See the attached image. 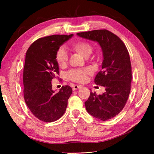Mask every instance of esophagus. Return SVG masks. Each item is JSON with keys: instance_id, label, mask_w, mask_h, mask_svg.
I'll return each instance as SVG.
<instances>
[{"instance_id": "obj_1", "label": "esophagus", "mask_w": 154, "mask_h": 154, "mask_svg": "<svg viewBox=\"0 0 154 154\" xmlns=\"http://www.w3.org/2000/svg\"><path fill=\"white\" fill-rule=\"evenodd\" d=\"M81 88V86L80 85H74L73 87H72V90L73 91H75V90H78V89H79V88Z\"/></svg>"}]
</instances>
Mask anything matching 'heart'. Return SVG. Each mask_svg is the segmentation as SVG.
Here are the masks:
<instances>
[{"label": "heart", "instance_id": "obj_1", "mask_svg": "<svg viewBox=\"0 0 154 154\" xmlns=\"http://www.w3.org/2000/svg\"><path fill=\"white\" fill-rule=\"evenodd\" d=\"M73 48L83 57H88L92 52V45L87 42H78L73 45ZM68 53L64 47H60L56 53V60L60 67L66 66L68 61ZM92 73L90 68L73 69L67 73L70 80L78 83H84L87 80V76Z\"/></svg>", "mask_w": 154, "mask_h": 154}]
</instances>
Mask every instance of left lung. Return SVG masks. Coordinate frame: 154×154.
Here are the masks:
<instances>
[{
	"label": "left lung",
	"instance_id": "1",
	"mask_svg": "<svg viewBox=\"0 0 154 154\" xmlns=\"http://www.w3.org/2000/svg\"><path fill=\"white\" fill-rule=\"evenodd\" d=\"M82 38L98 42L102 49V69L94 79L96 85L105 88L97 95L91 92L85 102L87 112L94 118L106 121L123 110L131 88L132 66L127 47L119 37L106 29L78 32Z\"/></svg>",
	"mask_w": 154,
	"mask_h": 154
}]
</instances>
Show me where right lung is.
<instances>
[{
	"label": "right lung",
	"instance_id": "right-lung-1",
	"mask_svg": "<svg viewBox=\"0 0 154 154\" xmlns=\"http://www.w3.org/2000/svg\"><path fill=\"white\" fill-rule=\"evenodd\" d=\"M72 35H54L38 38L27 49L23 72L24 97L31 113L44 122H53L66 112L72 90L62 86L58 92L51 81L59 75L56 53Z\"/></svg>",
	"mask_w": 154,
	"mask_h": 154
}]
</instances>
